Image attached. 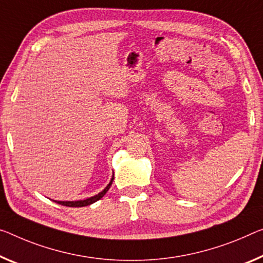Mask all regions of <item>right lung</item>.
Wrapping results in <instances>:
<instances>
[{
    "mask_svg": "<svg viewBox=\"0 0 263 263\" xmlns=\"http://www.w3.org/2000/svg\"><path fill=\"white\" fill-rule=\"evenodd\" d=\"M112 180H114V177H112L110 183H109L106 188L103 189L102 192H101L100 194H98V195L92 196V197H89V199H86V200H81V201H55L56 203L59 204H62V205H67V207H84V205H89L91 203H94V202L99 201L100 199H102V197L104 196V194H106L108 192V189L110 188L111 185V182Z\"/></svg>",
    "mask_w": 263,
    "mask_h": 263,
    "instance_id": "add662e5",
    "label": "right lung"
}]
</instances>
